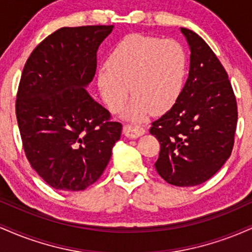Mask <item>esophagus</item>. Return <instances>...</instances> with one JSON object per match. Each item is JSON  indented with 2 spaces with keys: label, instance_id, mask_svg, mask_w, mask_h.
Instances as JSON below:
<instances>
[{
  "label": "esophagus",
  "instance_id": "34e87169",
  "mask_svg": "<svg viewBox=\"0 0 252 252\" xmlns=\"http://www.w3.org/2000/svg\"><path fill=\"white\" fill-rule=\"evenodd\" d=\"M123 132L126 137L129 138H137L140 136L146 134V130H144L142 126H131V124H126L123 126Z\"/></svg>",
  "mask_w": 252,
  "mask_h": 252
}]
</instances>
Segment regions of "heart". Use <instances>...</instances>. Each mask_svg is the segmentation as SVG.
Masks as SVG:
<instances>
[{"label":"heart","mask_w":252,"mask_h":252,"mask_svg":"<svg viewBox=\"0 0 252 252\" xmlns=\"http://www.w3.org/2000/svg\"><path fill=\"white\" fill-rule=\"evenodd\" d=\"M187 53L176 40L131 34L112 48L98 67L97 84L104 103L117 110L134 94L124 118L142 121L150 112L167 111L180 97L187 74Z\"/></svg>","instance_id":"obj_1"}]
</instances>
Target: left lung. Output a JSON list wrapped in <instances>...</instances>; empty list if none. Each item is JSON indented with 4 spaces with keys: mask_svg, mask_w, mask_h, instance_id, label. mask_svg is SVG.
I'll use <instances>...</instances> for the list:
<instances>
[{
    "mask_svg": "<svg viewBox=\"0 0 252 252\" xmlns=\"http://www.w3.org/2000/svg\"><path fill=\"white\" fill-rule=\"evenodd\" d=\"M189 46V72L176 103L152 123L160 142L158 175L179 187L200 185L221 168L232 152L237 102L225 68L204 40L180 28Z\"/></svg>",
    "mask_w": 252,
    "mask_h": 252,
    "instance_id": "obj_1",
    "label": "left lung"
}]
</instances>
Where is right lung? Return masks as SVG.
<instances>
[{
	"mask_svg": "<svg viewBox=\"0 0 252 252\" xmlns=\"http://www.w3.org/2000/svg\"><path fill=\"white\" fill-rule=\"evenodd\" d=\"M114 26L63 27L36 46L26 62L16 118L31 166L51 187L83 190L96 182L120 140L122 124L86 88L99 45Z\"/></svg>",
	"mask_w": 252,
	"mask_h": 252,
	"instance_id": "1",
	"label": "right lung"
}]
</instances>
